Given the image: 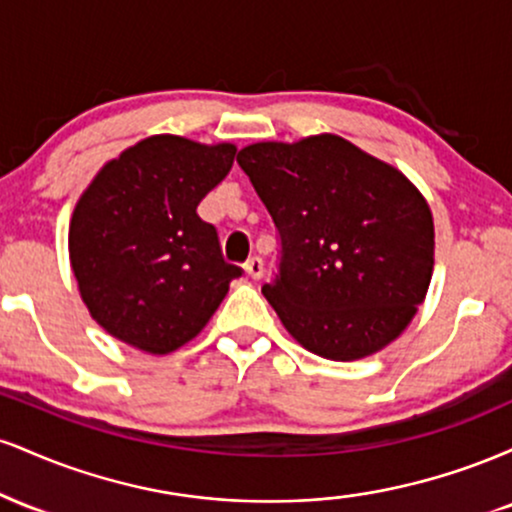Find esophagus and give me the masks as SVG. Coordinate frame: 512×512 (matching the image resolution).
Here are the masks:
<instances>
[{
  "instance_id": "34e87169",
  "label": "esophagus",
  "mask_w": 512,
  "mask_h": 512,
  "mask_svg": "<svg viewBox=\"0 0 512 512\" xmlns=\"http://www.w3.org/2000/svg\"><path fill=\"white\" fill-rule=\"evenodd\" d=\"M245 272H248L250 279H262L264 276V262L260 260V257H250L248 262H245Z\"/></svg>"
}]
</instances>
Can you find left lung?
<instances>
[{"label":"left lung","instance_id":"left-lung-1","mask_svg":"<svg viewBox=\"0 0 512 512\" xmlns=\"http://www.w3.org/2000/svg\"><path fill=\"white\" fill-rule=\"evenodd\" d=\"M281 240L279 274L262 293L313 354L356 361L395 342L433 274L424 195L337 134L238 151Z\"/></svg>","mask_w":512,"mask_h":512}]
</instances>
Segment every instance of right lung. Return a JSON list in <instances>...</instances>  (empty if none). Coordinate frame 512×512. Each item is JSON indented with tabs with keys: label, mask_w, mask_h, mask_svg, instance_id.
<instances>
[{
	"label": "right lung",
	"mask_w": 512,
	"mask_h": 512,
	"mask_svg": "<svg viewBox=\"0 0 512 512\" xmlns=\"http://www.w3.org/2000/svg\"><path fill=\"white\" fill-rule=\"evenodd\" d=\"M233 144L156 134L108 161L76 202L69 260L88 313L146 354L195 339L243 274L197 214L226 178Z\"/></svg>",
	"instance_id": "add662e5"
}]
</instances>
